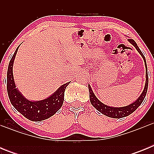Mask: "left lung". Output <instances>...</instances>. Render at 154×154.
<instances>
[{"label":"left lung","mask_w":154,"mask_h":154,"mask_svg":"<svg viewBox=\"0 0 154 154\" xmlns=\"http://www.w3.org/2000/svg\"><path fill=\"white\" fill-rule=\"evenodd\" d=\"M129 42L133 45L134 47L136 48V49L138 51V52L141 55V56L143 58V61L145 62V67H146V83H145V86H144V89L143 91L142 94L140 95V96L138 98V99L136 100L134 103H131L129 106H126L123 107H111L108 106L106 105L103 104V103L99 101V99L96 98V96H95V94L92 92V89H91L90 85H88L89 86V99H90L91 104L96 109L100 112L101 113H103V115L109 116V117L111 118H115V119H120V118L125 117V116H127L130 115L131 113H133L137 108H138L141 105V103L143 101L144 98L146 96V92H147V88H148V75H147V66H146V58L144 57L143 54L142 53V51H140V49L139 48V47L137 46V43L135 42V41L133 39H129Z\"/></svg>","instance_id":"1"}]
</instances>
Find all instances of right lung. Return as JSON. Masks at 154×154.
Segmentation results:
<instances>
[{
    "label": "right lung",
    "mask_w": 154,
    "mask_h": 154,
    "mask_svg": "<svg viewBox=\"0 0 154 154\" xmlns=\"http://www.w3.org/2000/svg\"><path fill=\"white\" fill-rule=\"evenodd\" d=\"M18 47L14 53L13 56L8 65L7 79H8V94L10 101L16 109L24 117L35 122H41L52 116L60 109L63 104L65 90L69 82L64 84L58 88V90L48 98L40 101H30L16 88L13 76V64Z\"/></svg>",
    "instance_id": "add662e5"
}]
</instances>
